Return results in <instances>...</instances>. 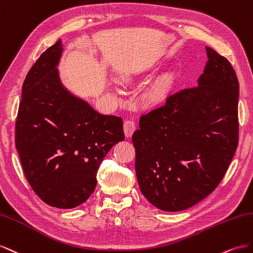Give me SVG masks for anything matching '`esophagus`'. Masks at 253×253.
<instances>
[{"label": "esophagus", "instance_id": "obj_1", "mask_svg": "<svg viewBox=\"0 0 253 253\" xmlns=\"http://www.w3.org/2000/svg\"><path fill=\"white\" fill-rule=\"evenodd\" d=\"M135 130V123L131 120H127L124 122V132L126 138H130Z\"/></svg>", "mask_w": 253, "mask_h": 253}]
</instances>
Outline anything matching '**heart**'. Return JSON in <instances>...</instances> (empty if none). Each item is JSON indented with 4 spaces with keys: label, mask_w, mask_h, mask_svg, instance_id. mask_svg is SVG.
<instances>
[{
    "label": "heart",
    "mask_w": 253,
    "mask_h": 253,
    "mask_svg": "<svg viewBox=\"0 0 253 253\" xmlns=\"http://www.w3.org/2000/svg\"><path fill=\"white\" fill-rule=\"evenodd\" d=\"M168 83L165 81H161L158 84H156L155 88L151 90V96L153 97H158L161 96L163 93L165 92V90L168 89Z\"/></svg>",
    "instance_id": "heart-1"
}]
</instances>
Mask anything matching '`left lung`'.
Segmentation results:
<instances>
[{"label":"left lung","mask_w":253,"mask_h":253,"mask_svg":"<svg viewBox=\"0 0 253 253\" xmlns=\"http://www.w3.org/2000/svg\"><path fill=\"white\" fill-rule=\"evenodd\" d=\"M198 84L142 114L132 135L140 190L151 205L182 211L220 183L239 144V89L229 60L206 47Z\"/></svg>","instance_id":"8db88e82"}]
</instances>
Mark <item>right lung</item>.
<instances>
[{"label":"right lung","mask_w":253,"mask_h":253,"mask_svg":"<svg viewBox=\"0 0 253 253\" xmlns=\"http://www.w3.org/2000/svg\"><path fill=\"white\" fill-rule=\"evenodd\" d=\"M61 52L58 40L28 71L14 139L34 192L48 206L72 209L94 192L100 163L125 135L122 118L99 114L63 88Z\"/></svg>","instance_id":"right-lung-1"}]
</instances>
